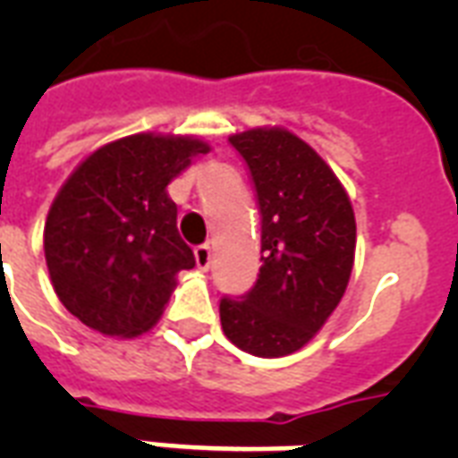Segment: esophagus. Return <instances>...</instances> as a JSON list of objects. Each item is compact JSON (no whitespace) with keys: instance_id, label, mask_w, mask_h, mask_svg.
<instances>
[{"instance_id":"obj_1","label":"esophagus","mask_w":458,"mask_h":458,"mask_svg":"<svg viewBox=\"0 0 458 458\" xmlns=\"http://www.w3.org/2000/svg\"><path fill=\"white\" fill-rule=\"evenodd\" d=\"M211 257H214V254H211V247H208V244H199V247L194 250V261H197V268H199V271H207L208 266H211Z\"/></svg>"}]
</instances>
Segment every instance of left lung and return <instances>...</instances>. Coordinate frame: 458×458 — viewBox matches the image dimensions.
I'll list each match as a JSON object with an SVG mask.
<instances>
[{
    "label": "left lung",
    "mask_w": 458,
    "mask_h": 458,
    "mask_svg": "<svg viewBox=\"0 0 458 458\" xmlns=\"http://www.w3.org/2000/svg\"><path fill=\"white\" fill-rule=\"evenodd\" d=\"M261 208V268L240 300H221L223 333L261 359L301 349L347 290L356 250L354 208L333 168L285 128L230 135Z\"/></svg>",
    "instance_id": "obj_1"
}]
</instances>
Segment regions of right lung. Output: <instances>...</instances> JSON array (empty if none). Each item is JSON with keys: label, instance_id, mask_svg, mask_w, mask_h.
Returning <instances> with one entry per match:
<instances>
[{"label": "right lung", "instance_id": "right-lung-1", "mask_svg": "<svg viewBox=\"0 0 458 458\" xmlns=\"http://www.w3.org/2000/svg\"><path fill=\"white\" fill-rule=\"evenodd\" d=\"M211 147L192 135L138 132L99 147L54 197L45 259L54 293L85 326L135 337L161 318L194 254L165 187Z\"/></svg>", "mask_w": 458, "mask_h": 458}]
</instances>
